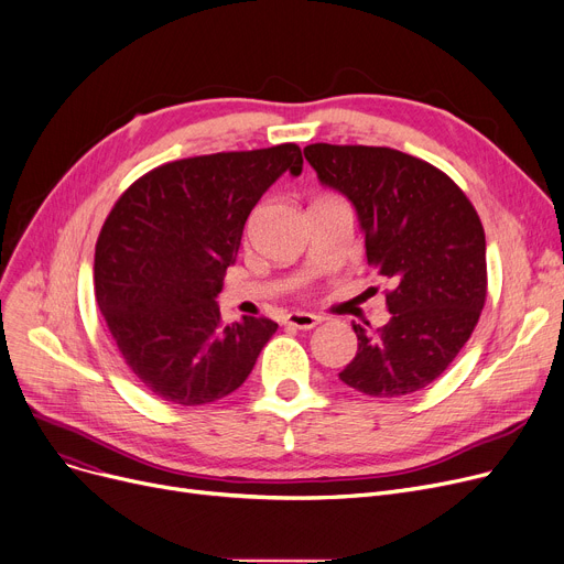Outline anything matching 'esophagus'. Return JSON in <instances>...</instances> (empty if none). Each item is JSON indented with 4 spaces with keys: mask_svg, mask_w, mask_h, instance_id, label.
Masks as SVG:
<instances>
[{
    "mask_svg": "<svg viewBox=\"0 0 564 564\" xmlns=\"http://www.w3.org/2000/svg\"><path fill=\"white\" fill-rule=\"evenodd\" d=\"M322 322V317H317V315H313V313H290L288 317H285V324L288 327H297V329H313V327H317V324Z\"/></svg>",
    "mask_w": 564,
    "mask_h": 564,
    "instance_id": "1",
    "label": "esophagus"
}]
</instances>
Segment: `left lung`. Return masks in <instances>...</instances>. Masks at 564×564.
I'll list each match as a JSON object with an SVG mask.
<instances>
[{"instance_id":"8db88e82","label":"left lung","mask_w":564,"mask_h":564,"mask_svg":"<svg viewBox=\"0 0 564 564\" xmlns=\"http://www.w3.org/2000/svg\"><path fill=\"white\" fill-rule=\"evenodd\" d=\"M304 155L357 207L368 264L393 283L389 324L370 332L351 322L359 349L340 379L370 398L416 393L455 361L485 308L476 207L451 175L393 148L311 143Z\"/></svg>"}]
</instances>
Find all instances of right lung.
<instances>
[{
    "label": "right lung",
    "mask_w": 564,
    "mask_h": 564,
    "mask_svg": "<svg viewBox=\"0 0 564 564\" xmlns=\"http://www.w3.org/2000/svg\"><path fill=\"white\" fill-rule=\"evenodd\" d=\"M302 164L297 143L175 160L113 203L96 242V302L123 361L153 395L210 404L253 370L279 324H224L215 297L253 205Z\"/></svg>",
    "instance_id": "obj_1"
}]
</instances>
